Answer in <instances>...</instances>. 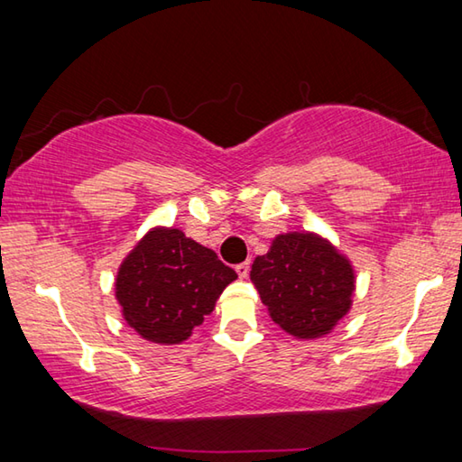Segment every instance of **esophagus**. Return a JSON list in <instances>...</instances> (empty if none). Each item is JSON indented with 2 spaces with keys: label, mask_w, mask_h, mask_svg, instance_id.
<instances>
[{
  "label": "esophagus",
  "mask_w": 462,
  "mask_h": 462,
  "mask_svg": "<svg viewBox=\"0 0 462 462\" xmlns=\"http://www.w3.org/2000/svg\"><path fill=\"white\" fill-rule=\"evenodd\" d=\"M236 273H238V277H240V279H246V277H248V273H250V264H248V263H240V264H236Z\"/></svg>",
  "instance_id": "esophagus-1"
}]
</instances>
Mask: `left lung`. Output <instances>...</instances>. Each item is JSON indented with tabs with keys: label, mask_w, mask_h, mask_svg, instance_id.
Masks as SVG:
<instances>
[{
	"label": "left lung",
	"mask_w": 462,
	"mask_h": 462,
	"mask_svg": "<svg viewBox=\"0 0 462 462\" xmlns=\"http://www.w3.org/2000/svg\"><path fill=\"white\" fill-rule=\"evenodd\" d=\"M250 281L273 322L295 338L330 334L353 306V264L311 232L275 236L269 253L254 259Z\"/></svg>",
	"instance_id": "8db88e82"
}]
</instances>
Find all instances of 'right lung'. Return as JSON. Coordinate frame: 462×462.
Masks as SVG:
<instances>
[{
  "label": "right lung",
  "mask_w": 462,
  "mask_h": 462,
  "mask_svg": "<svg viewBox=\"0 0 462 462\" xmlns=\"http://www.w3.org/2000/svg\"><path fill=\"white\" fill-rule=\"evenodd\" d=\"M212 248L179 228H152L130 250L116 277V300L130 328L154 344L189 338L236 279Z\"/></svg>",
  "instance_id": "1"
}]
</instances>
